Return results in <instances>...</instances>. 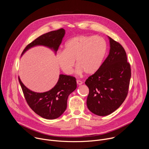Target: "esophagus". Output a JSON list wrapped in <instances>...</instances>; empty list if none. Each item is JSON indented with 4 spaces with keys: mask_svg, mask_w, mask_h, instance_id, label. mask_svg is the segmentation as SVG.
I'll use <instances>...</instances> for the list:
<instances>
[{
    "mask_svg": "<svg viewBox=\"0 0 149 149\" xmlns=\"http://www.w3.org/2000/svg\"><path fill=\"white\" fill-rule=\"evenodd\" d=\"M82 83H83L82 81L80 80H77V84L78 85V86H80V85H81Z\"/></svg>",
    "mask_w": 149,
    "mask_h": 149,
    "instance_id": "esophagus-1",
    "label": "esophagus"
}]
</instances>
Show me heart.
Segmentation results:
<instances>
[{
	"label": "heart",
	"instance_id": "heart-1",
	"mask_svg": "<svg viewBox=\"0 0 149 149\" xmlns=\"http://www.w3.org/2000/svg\"><path fill=\"white\" fill-rule=\"evenodd\" d=\"M107 51L105 41L100 36L79 35L69 39L65 49L56 54L59 67L65 74L72 73L75 62L77 72L93 75L100 69Z\"/></svg>",
	"mask_w": 149,
	"mask_h": 149
}]
</instances>
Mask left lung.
I'll return each mask as SVG.
<instances>
[{
	"label": "left lung",
	"instance_id": "1",
	"mask_svg": "<svg viewBox=\"0 0 149 149\" xmlns=\"http://www.w3.org/2000/svg\"><path fill=\"white\" fill-rule=\"evenodd\" d=\"M110 52L97 72L85 82L89 88L88 109L100 116L109 115L123 104L129 92L130 63L122 45L110 37Z\"/></svg>",
	"mask_w": 149,
	"mask_h": 149
}]
</instances>
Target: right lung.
<instances>
[{"mask_svg":"<svg viewBox=\"0 0 149 149\" xmlns=\"http://www.w3.org/2000/svg\"><path fill=\"white\" fill-rule=\"evenodd\" d=\"M65 33V30L61 28L39 36L25 47L22 55L36 45L46 46L56 52ZM18 79L30 108L39 116L48 120L57 118L63 113L67 109L69 95L77 88L75 78L70 75L61 74L55 86L49 91L42 93L31 91L24 86L19 77Z\"/></svg>","mask_w":149,"mask_h":149,"instance_id":"1","label":"right lung"}]
</instances>
